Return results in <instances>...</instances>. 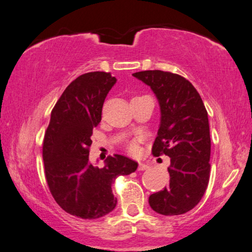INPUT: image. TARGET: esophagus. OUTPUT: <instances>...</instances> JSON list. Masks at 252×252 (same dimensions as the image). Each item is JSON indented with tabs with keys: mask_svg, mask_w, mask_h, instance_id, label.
Segmentation results:
<instances>
[{
	"mask_svg": "<svg viewBox=\"0 0 252 252\" xmlns=\"http://www.w3.org/2000/svg\"><path fill=\"white\" fill-rule=\"evenodd\" d=\"M150 166L147 164H145L143 162H139V165H138V170H140V171H144V170H147Z\"/></svg>",
	"mask_w": 252,
	"mask_h": 252,
	"instance_id": "1",
	"label": "esophagus"
}]
</instances>
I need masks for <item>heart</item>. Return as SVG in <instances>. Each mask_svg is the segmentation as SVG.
<instances>
[{"label":"heart","instance_id":"heart-1","mask_svg":"<svg viewBox=\"0 0 252 252\" xmlns=\"http://www.w3.org/2000/svg\"><path fill=\"white\" fill-rule=\"evenodd\" d=\"M129 148H130V151H131V152H136V150H137L136 144H131Z\"/></svg>","mask_w":252,"mask_h":252}]
</instances>
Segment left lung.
Wrapping results in <instances>:
<instances>
[{
  "label": "left lung",
  "mask_w": 252,
  "mask_h": 252,
  "mask_svg": "<svg viewBox=\"0 0 252 252\" xmlns=\"http://www.w3.org/2000/svg\"><path fill=\"white\" fill-rule=\"evenodd\" d=\"M132 75L151 87L160 106L153 155L170 158L169 185L152 194L148 203L160 215L185 214L201 201L210 177L208 112L193 84L178 74L143 70Z\"/></svg>",
  "instance_id": "obj_1"
}]
</instances>
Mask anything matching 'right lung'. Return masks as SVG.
<instances>
[{
	"label": "right lung",
	"instance_id": "1",
	"mask_svg": "<svg viewBox=\"0 0 252 252\" xmlns=\"http://www.w3.org/2000/svg\"><path fill=\"white\" fill-rule=\"evenodd\" d=\"M116 79L111 73L91 72L73 81L51 112L43 141L44 172L59 207L82 219H97L114 210L112 193L116 177L134 172L138 163L116 154L104 168L89 161L92 131L101 121L105 98Z\"/></svg>",
	"mask_w": 252,
	"mask_h": 252
}]
</instances>
